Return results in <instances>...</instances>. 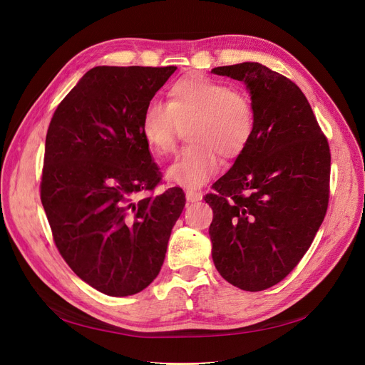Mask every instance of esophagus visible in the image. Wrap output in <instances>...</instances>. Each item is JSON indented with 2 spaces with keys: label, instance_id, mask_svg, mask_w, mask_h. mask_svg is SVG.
I'll return each mask as SVG.
<instances>
[{
  "label": "esophagus",
  "instance_id": "obj_1",
  "mask_svg": "<svg viewBox=\"0 0 365 365\" xmlns=\"http://www.w3.org/2000/svg\"><path fill=\"white\" fill-rule=\"evenodd\" d=\"M186 200L187 202H198L202 200V194L197 190H186Z\"/></svg>",
  "mask_w": 365,
  "mask_h": 365
}]
</instances>
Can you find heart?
<instances>
[{
  "mask_svg": "<svg viewBox=\"0 0 365 365\" xmlns=\"http://www.w3.org/2000/svg\"><path fill=\"white\" fill-rule=\"evenodd\" d=\"M168 103L146 105L140 133L155 155L175 148L179 125L186 127L187 145L167 168V179L186 187H200L219 170V155L237 158L255 131V112L245 94L202 75H187L168 90Z\"/></svg>",
  "mask_w": 365,
  "mask_h": 365,
  "instance_id": "heart-1",
  "label": "heart"
}]
</instances>
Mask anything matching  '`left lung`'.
<instances>
[{
  "label": "left lung",
  "instance_id": "1",
  "mask_svg": "<svg viewBox=\"0 0 365 365\" xmlns=\"http://www.w3.org/2000/svg\"><path fill=\"white\" fill-rule=\"evenodd\" d=\"M250 91L255 131L207 194L219 274L245 292L289 275L308 252L329 205L330 148L302 90L257 62L212 69Z\"/></svg>",
  "mask_w": 365,
  "mask_h": 365
}]
</instances>
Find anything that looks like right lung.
I'll list each match as a JSON object with an SVG mask.
<instances>
[{
	"mask_svg": "<svg viewBox=\"0 0 365 365\" xmlns=\"http://www.w3.org/2000/svg\"><path fill=\"white\" fill-rule=\"evenodd\" d=\"M176 66H96L57 106L47 130L41 202L57 250L98 292L124 297L157 278L182 215L140 133L146 105Z\"/></svg>",
	"mask_w": 365,
	"mask_h": 365,
	"instance_id": "obj_1",
	"label": "right lung"
}]
</instances>
